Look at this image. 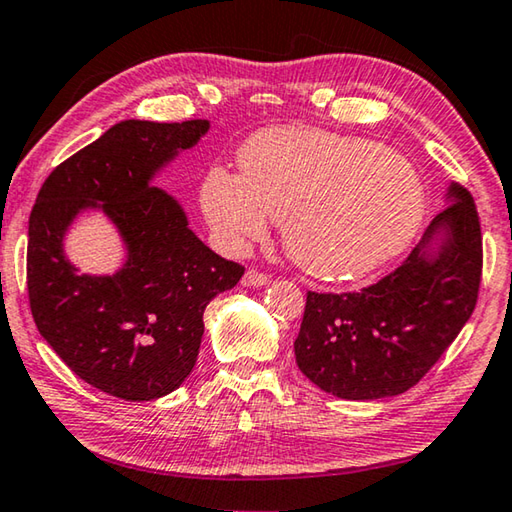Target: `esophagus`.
Listing matches in <instances>:
<instances>
[{
	"instance_id": "obj_1",
	"label": "esophagus",
	"mask_w": 512,
	"mask_h": 512,
	"mask_svg": "<svg viewBox=\"0 0 512 512\" xmlns=\"http://www.w3.org/2000/svg\"><path fill=\"white\" fill-rule=\"evenodd\" d=\"M268 282H271V277H268L266 273L255 271V268H248L246 275H244V280H241V284H244V287H266Z\"/></svg>"
}]
</instances>
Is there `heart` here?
Wrapping results in <instances>:
<instances>
[{"mask_svg": "<svg viewBox=\"0 0 512 512\" xmlns=\"http://www.w3.org/2000/svg\"><path fill=\"white\" fill-rule=\"evenodd\" d=\"M241 173L212 167L201 207L230 250L284 221V246L307 273L361 280L418 235L427 189L415 164L384 144L318 128H268L244 144Z\"/></svg>", "mask_w": 512, "mask_h": 512, "instance_id": "1", "label": "heart"}]
</instances>
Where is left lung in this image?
Wrapping results in <instances>:
<instances>
[{
    "label": "left lung",
    "instance_id": "1",
    "mask_svg": "<svg viewBox=\"0 0 512 512\" xmlns=\"http://www.w3.org/2000/svg\"><path fill=\"white\" fill-rule=\"evenodd\" d=\"M424 230L402 266L359 293H307L293 343L296 361L320 391L341 400L393 397L443 357L479 298L483 241L467 189Z\"/></svg>",
    "mask_w": 512,
    "mask_h": 512
}]
</instances>
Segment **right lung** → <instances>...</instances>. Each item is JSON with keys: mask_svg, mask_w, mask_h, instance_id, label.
<instances>
[{"mask_svg": "<svg viewBox=\"0 0 512 512\" xmlns=\"http://www.w3.org/2000/svg\"><path fill=\"white\" fill-rule=\"evenodd\" d=\"M207 128V119L119 121L49 173L29 216L38 332L74 375L119 400L176 391L196 363L205 307L244 275L189 230L176 198L151 185ZM85 209H101L120 230L127 262L117 274L81 276L64 257L68 225Z\"/></svg>", "mask_w": 512, "mask_h": 512, "instance_id": "right-lung-1", "label": "right lung"}]
</instances>
